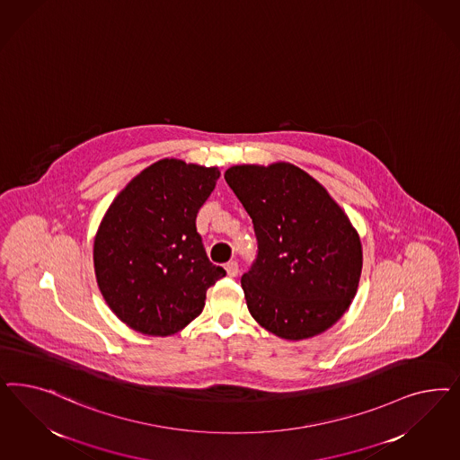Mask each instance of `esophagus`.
Segmentation results:
<instances>
[{"label":"esophagus","mask_w":460,"mask_h":460,"mask_svg":"<svg viewBox=\"0 0 460 460\" xmlns=\"http://www.w3.org/2000/svg\"><path fill=\"white\" fill-rule=\"evenodd\" d=\"M225 269H226V272H228V276H230V278H235V276H238L237 261H230V262L225 266Z\"/></svg>","instance_id":"esophagus-1"}]
</instances>
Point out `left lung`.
I'll return each instance as SVG.
<instances>
[{"instance_id":"obj_1","label":"left lung","mask_w":460,"mask_h":460,"mask_svg":"<svg viewBox=\"0 0 460 460\" xmlns=\"http://www.w3.org/2000/svg\"><path fill=\"white\" fill-rule=\"evenodd\" d=\"M225 181L251 215L257 255L242 276L255 322L286 341L333 325L356 296L362 247L325 188L288 163L234 165Z\"/></svg>"}]
</instances>
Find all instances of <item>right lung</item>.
Masks as SVG:
<instances>
[{"label": "right lung", "mask_w": 460, "mask_h": 460, "mask_svg": "<svg viewBox=\"0 0 460 460\" xmlns=\"http://www.w3.org/2000/svg\"><path fill=\"white\" fill-rule=\"evenodd\" d=\"M220 171L178 159L144 169L108 208L94 238L100 291L123 323L165 337L203 312L226 270L209 262L196 215Z\"/></svg>", "instance_id": "obj_1"}]
</instances>
